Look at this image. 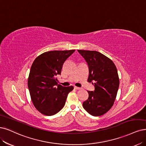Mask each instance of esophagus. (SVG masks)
I'll return each mask as SVG.
<instances>
[{"instance_id": "34e87169", "label": "esophagus", "mask_w": 146, "mask_h": 146, "mask_svg": "<svg viewBox=\"0 0 146 146\" xmlns=\"http://www.w3.org/2000/svg\"><path fill=\"white\" fill-rule=\"evenodd\" d=\"M74 88L76 89V90H80V89H81V88H80V87H74Z\"/></svg>"}]
</instances>
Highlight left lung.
<instances>
[{
	"instance_id": "obj_1",
	"label": "left lung",
	"mask_w": 146,
	"mask_h": 146,
	"mask_svg": "<svg viewBox=\"0 0 146 146\" xmlns=\"http://www.w3.org/2000/svg\"><path fill=\"white\" fill-rule=\"evenodd\" d=\"M78 51L88 64V82L95 87L93 91H88V98L83 107L91 115H102L111 108L116 98L120 84L117 68L111 59L99 52Z\"/></svg>"
}]
</instances>
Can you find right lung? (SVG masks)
Returning a JSON list of instances; mask_svg holds the SVG:
<instances>
[{
    "instance_id": "1",
    "label": "right lung",
    "mask_w": 146,
    "mask_h": 146,
    "mask_svg": "<svg viewBox=\"0 0 146 146\" xmlns=\"http://www.w3.org/2000/svg\"><path fill=\"white\" fill-rule=\"evenodd\" d=\"M75 50L46 52L37 56L32 64L28 80L31 98L41 114L55 115L64 106L73 86L58 84L56 76L61 74L64 62Z\"/></svg>"
}]
</instances>
